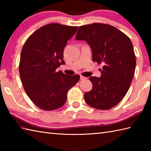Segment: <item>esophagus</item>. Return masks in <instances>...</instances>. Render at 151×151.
<instances>
[{
  "label": "esophagus",
  "mask_w": 151,
  "mask_h": 151,
  "mask_svg": "<svg viewBox=\"0 0 151 151\" xmlns=\"http://www.w3.org/2000/svg\"><path fill=\"white\" fill-rule=\"evenodd\" d=\"M85 79H87V78L84 77V76H81V81H83V80H85Z\"/></svg>",
  "instance_id": "esophagus-1"
}]
</instances>
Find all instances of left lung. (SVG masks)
Listing matches in <instances>:
<instances>
[{"mask_svg":"<svg viewBox=\"0 0 151 151\" xmlns=\"http://www.w3.org/2000/svg\"><path fill=\"white\" fill-rule=\"evenodd\" d=\"M76 40L89 44L93 62L104 64L100 78H89L93 88L84 94L86 102L99 110L115 106L129 91L135 72L136 56L130 38L110 24L93 23L80 27Z\"/></svg>","mask_w":151,"mask_h":151,"instance_id":"obj_1","label":"left lung"}]
</instances>
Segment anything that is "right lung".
Wrapping results in <instances>:
<instances>
[{
    "label": "right lung",
    "instance_id": "obj_1",
    "mask_svg": "<svg viewBox=\"0 0 151 151\" xmlns=\"http://www.w3.org/2000/svg\"><path fill=\"white\" fill-rule=\"evenodd\" d=\"M78 27L58 23L45 25L28 38L22 49L19 74L24 91L38 108L50 111L65 104L67 94L80 76L67 75L61 70L63 50Z\"/></svg>",
    "mask_w": 151,
    "mask_h": 151
}]
</instances>
